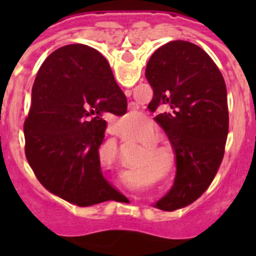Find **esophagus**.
Returning <instances> with one entry per match:
<instances>
[{
    "instance_id": "34e87169",
    "label": "esophagus",
    "mask_w": 256,
    "mask_h": 256,
    "mask_svg": "<svg viewBox=\"0 0 256 256\" xmlns=\"http://www.w3.org/2000/svg\"><path fill=\"white\" fill-rule=\"evenodd\" d=\"M124 94H126V96H130V94H132V91H130V90H126V91H124ZM112 134H114V133H112Z\"/></svg>"
}]
</instances>
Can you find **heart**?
<instances>
[{"instance_id":"b5f03b06","label":"heart","mask_w":256,"mask_h":256,"mask_svg":"<svg viewBox=\"0 0 256 256\" xmlns=\"http://www.w3.org/2000/svg\"><path fill=\"white\" fill-rule=\"evenodd\" d=\"M126 119H128V120H140V118H141V114H140V112H130V114H126Z\"/></svg>"}]
</instances>
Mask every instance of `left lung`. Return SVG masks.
<instances>
[{"label": "left lung", "instance_id": "obj_1", "mask_svg": "<svg viewBox=\"0 0 256 256\" xmlns=\"http://www.w3.org/2000/svg\"><path fill=\"white\" fill-rule=\"evenodd\" d=\"M144 76L154 90L148 110H160L155 122L177 158L173 187L156 208L173 212L198 200L220 166L230 122L227 88L212 58L187 40L159 47Z\"/></svg>", "mask_w": 256, "mask_h": 256}]
</instances>
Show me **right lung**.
I'll return each instance as SVG.
<instances>
[{
  "label": "right lung",
  "instance_id": "right-lung-1",
  "mask_svg": "<svg viewBox=\"0 0 256 256\" xmlns=\"http://www.w3.org/2000/svg\"><path fill=\"white\" fill-rule=\"evenodd\" d=\"M106 112H126L106 58L79 44L52 52L32 88L26 156L40 184L70 204L91 206L120 196L101 173Z\"/></svg>",
  "mask_w": 256,
  "mask_h": 256
}]
</instances>
